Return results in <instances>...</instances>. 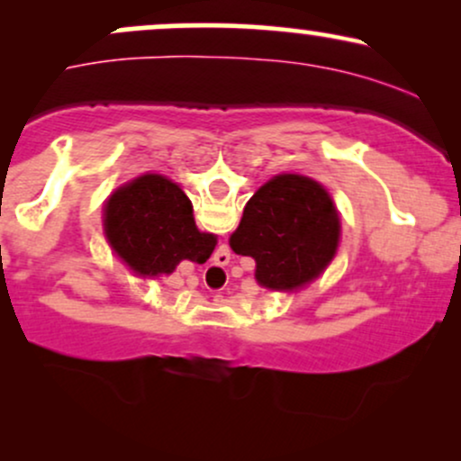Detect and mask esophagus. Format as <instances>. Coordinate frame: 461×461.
<instances>
[{"instance_id":"obj_1","label":"esophagus","mask_w":461,"mask_h":461,"mask_svg":"<svg viewBox=\"0 0 461 461\" xmlns=\"http://www.w3.org/2000/svg\"><path fill=\"white\" fill-rule=\"evenodd\" d=\"M221 256H225V253H221ZM227 260H230V256H227ZM221 267V262H216ZM223 271H221V268H214V275H221Z\"/></svg>"}]
</instances>
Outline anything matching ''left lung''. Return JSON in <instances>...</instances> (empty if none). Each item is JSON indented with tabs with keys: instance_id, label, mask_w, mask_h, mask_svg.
<instances>
[{
	"instance_id": "left-lung-1",
	"label": "left lung",
	"mask_w": 461,
	"mask_h": 461,
	"mask_svg": "<svg viewBox=\"0 0 461 461\" xmlns=\"http://www.w3.org/2000/svg\"><path fill=\"white\" fill-rule=\"evenodd\" d=\"M340 238L327 190L303 176L273 177L247 201L230 245L256 260V279L271 290H293L319 277Z\"/></svg>"
}]
</instances>
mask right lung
I'll use <instances>...</instances> for the list:
<instances>
[{"label": "right lung", "instance_id": "add662e5", "mask_svg": "<svg viewBox=\"0 0 461 461\" xmlns=\"http://www.w3.org/2000/svg\"><path fill=\"white\" fill-rule=\"evenodd\" d=\"M105 234L131 271L173 273L182 260L205 262L216 238L201 234L193 205L177 184L162 176H140L119 188L105 205Z\"/></svg>", "mask_w": 461, "mask_h": 461}]
</instances>
